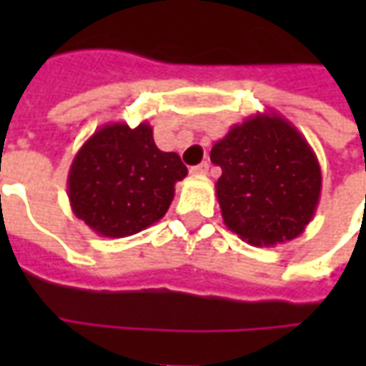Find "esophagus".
<instances>
[{"mask_svg":"<svg viewBox=\"0 0 366 366\" xmlns=\"http://www.w3.org/2000/svg\"><path fill=\"white\" fill-rule=\"evenodd\" d=\"M207 170H209V164H207V162H202V164H198V167H192L190 168V172L194 176L207 174Z\"/></svg>","mask_w":366,"mask_h":366,"instance_id":"34e87169","label":"esophagus"}]
</instances>
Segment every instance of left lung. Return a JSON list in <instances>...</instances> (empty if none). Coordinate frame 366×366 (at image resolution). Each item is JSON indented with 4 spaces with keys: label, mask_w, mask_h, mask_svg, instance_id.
Listing matches in <instances>:
<instances>
[{
    "label": "left lung",
    "mask_w": 366,
    "mask_h": 366,
    "mask_svg": "<svg viewBox=\"0 0 366 366\" xmlns=\"http://www.w3.org/2000/svg\"><path fill=\"white\" fill-rule=\"evenodd\" d=\"M223 223L254 247L286 243L314 219L322 168L306 137L274 112L233 125L212 147Z\"/></svg>",
    "instance_id": "8db88e82"
}]
</instances>
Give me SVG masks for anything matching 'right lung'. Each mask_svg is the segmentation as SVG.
<instances>
[{"label": "right lung", "mask_w": 366, "mask_h": 366, "mask_svg": "<svg viewBox=\"0 0 366 366\" xmlns=\"http://www.w3.org/2000/svg\"><path fill=\"white\" fill-rule=\"evenodd\" d=\"M188 168L176 152L160 151L143 121L105 123L80 147L68 172V199L78 219L102 237L135 235L164 217L174 184Z\"/></svg>", "instance_id": "obj_1"}]
</instances>
